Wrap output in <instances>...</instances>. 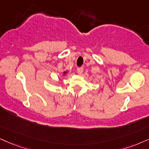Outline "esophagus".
Segmentation results:
<instances>
[{
	"instance_id": "esophagus-1",
	"label": "esophagus",
	"mask_w": 149,
	"mask_h": 149,
	"mask_svg": "<svg viewBox=\"0 0 149 149\" xmlns=\"http://www.w3.org/2000/svg\"><path fill=\"white\" fill-rule=\"evenodd\" d=\"M84 71V68L83 67H80V68H77V72L79 74H81L82 72H83Z\"/></svg>"
}]
</instances>
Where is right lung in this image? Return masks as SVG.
<instances>
[{"instance_id": "add662e5", "label": "right lung", "mask_w": 149, "mask_h": 149, "mask_svg": "<svg viewBox=\"0 0 149 149\" xmlns=\"http://www.w3.org/2000/svg\"><path fill=\"white\" fill-rule=\"evenodd\" d=\"M66 72H67V71H65V72H63V74H66Z\"/></svg>"}]
</instances>
